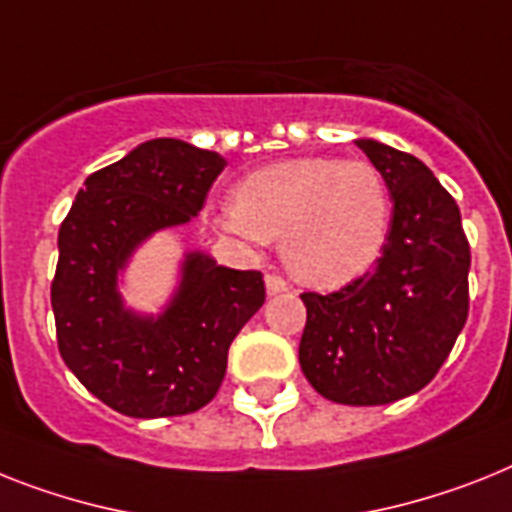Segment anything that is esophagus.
<instances>
[{
    "label": "esophagus",
    "instance_id": "obj_1",
    "mask_svg": "<svg viewBox=\"0 0 512 512\" xmlns=\"http://www.w3.org/2000/svg\"><path fill=\"white\" fill-rule=\"evenodd\" d=\"M264 282H266V293L269 295H280L287 290V282L282 280L280 274H266Z\"/></svg>",
    "mask_w": 512,
    "mask_h": 512
}]
</instances>
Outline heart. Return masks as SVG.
I'll use <instances>...</instances> for the list:
<instances>
[{"label": "heart", "instance_id": "1", "mask_svg": "<svg viewBox=\"0 0 512 512\" xmlns=\"http://www.w3.org/2000/svg\"><path fill=\"white\" fill-rule=\"evenodd\" d=\"M219 225L246 240H280L287 269L340 287L377 264L392 227L390 185L369 162L301 156L251 172Z\"/></svg>", "mask_w": 512, "mask_h": 512}]
</instances>
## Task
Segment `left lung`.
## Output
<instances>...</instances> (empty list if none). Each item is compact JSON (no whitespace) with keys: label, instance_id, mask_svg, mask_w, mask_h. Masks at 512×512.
Masks as SVG:
<instances>
[{"label":"left lung","instance_id":"1","mask_svg":"<svg viewBox=\"0 0 512 512\" xmlns=\"http://www.w3.org/2000/svg\"><path fill=\"white\" fill-rule=\"evenodd\" d=\"M390 185L377 266L335 293H303L301 369L342 405H387L432 382L468 319V246L455 198L413 154L356 141Z\"/></svg>","mask_w":512,"mask_h":512}]
</instances>
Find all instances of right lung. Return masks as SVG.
<instances>
[{
  "label": "right lung",
  "mask_w": 512,
  "mask_h": 512,
  "mask_svg": "<svg viewBox=\"0 0 512 512\" xmlns=\"http://www.w3.org/2000/svg\"><path fill=\"white\" fill-rule=\"evenodd\" d=\"M217 151L175 138L141 143L86 177L59 227L52 308L59 356L91 395L133 418L204 408L227 371V350L264 306L261 272L185 259L183 285L159 319L122 308L117 269L162 227L196 217L225 170Z\"/></svg>",
  "instance_id": "obj_1"
}]
</instances>
